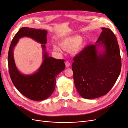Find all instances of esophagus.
Masks as SVG:
<instances>
[{"label": "esophagus", "mask_w": 128, "mask_h": 128, "mask_svg": "<svg viewBox=\"0 0 128 128\" xmlns=\"http://www.w3.org/2000/svg\"><path fill=\"white\" fill-rule=\"evenodd\" d=\"M65 64H66V67L67 68L69 67L70 66V62H68V61H66V62Z\"/></svg>", "instance_id": "obj_1"}]
</instances>
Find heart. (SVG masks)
<instances>
[{"label": "heart", "instance_id": "1", "mask_svg": "<svg viewBox=\"0 0 128 128\" xmlns=\"http://www.w3.org/2000/svg\"><path fill=\"white\" fill-rule=\"evenodd\" d=\"M82 38L80 36H75L66 38L60 43L61 47L67 50H74L77 51L80 49V43ZM53 49L56 51H60V48L56 45L53 46Z\"/></svg>", "mask_w": 128, "mask_h": 128}]
</instances>
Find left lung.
I'll list each match as a JSON object with an SVG mask.
<instances>
[{"mask_svg": "<svg viewBox=\"0 0 128 128\" xmlns=\"http://www.w3.org/2000/svg\"><path fill=\"white\" fill-rule=\"evenodd\" d=\"M102 29L96 44L87 45L73 59L75 87L80 95L86 99L106 94L121 72V58L117 38L110 29ZM100 46L103 50L98 52Z\"/></svg>", "mask_w": 128, "mask_h": 128, "instance_id": "8db88e82", "label": "left lung"}]
</instances>
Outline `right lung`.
<instances>
[{
  "label": "right lung",
  "instance_id": "right-lung-1",
  "mask_svg": "<svg viewBox=\"0 0 128 128\" xmlns=\"http://www.w3.org/2000/svg\"><path fill=\"white\" fill-rule=\"evenodd\" d=\"M47 33L45 30L22 27L13 38L8 51V69L12 81L21 94L35 101L44 100L51 96L54 90L57 75L65 68L64 60L48 56L45 52ZM24 36L31 38L42 44L44 50L43 63L38 70L32 75L22 74L17 70L14 60L13 48L18 40Z\"/></svg>",
  "mask_w": 128,
  "mask_h": 128
}]
</instances>
